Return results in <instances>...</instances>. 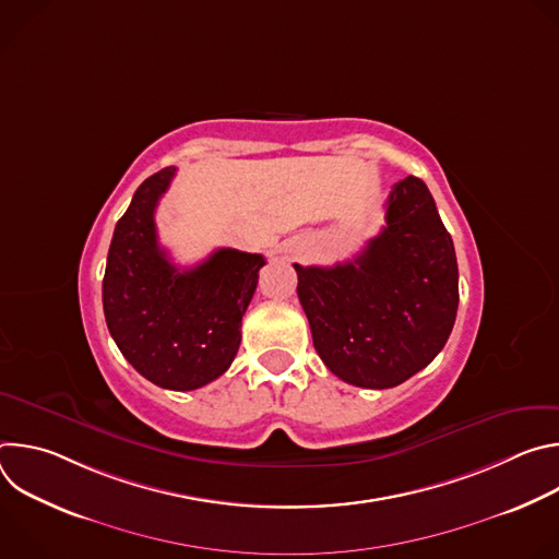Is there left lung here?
Here are the masks:
<instances>
[{
	"instance_id": "left-lung-1",
	"label": "left lung",
	"mask_w": 559,
	"mask_h": 559,
	"mask_svg": "<svg viewBox=\"0 0 559 559\" xmlns=\"http://www.w3.org/2000/svg\"><path fill=\"white\" fill-rule=\"evenodd\" d=\"M386 225L332 267L294 265L313 347L341 380L389 389L444 347L457 311V261L429 188L407 177L386 199Z\"/></svg>"
}]
</instances>
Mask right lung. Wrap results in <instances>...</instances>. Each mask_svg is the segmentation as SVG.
<instances>
[{
	"instance_id": "obj_1",
	"label": "right lung",
	"mask_w": 559,
	"mask_h": 559,
	"mask_svg": "<svg viewBox=\"0 0 559 559\" xmlns=\"http://www.w3.org/2000/svg\"><path fill=\"white\" fill-rule=\"evenodd\" d=\"M177 168L145 179L119 218L104 274V313L119 352L150 382L192 391L227 371L241 345L261 254L216 250L179 270L158 246L154 210Z\"/></svg>"
}]
</instances>
